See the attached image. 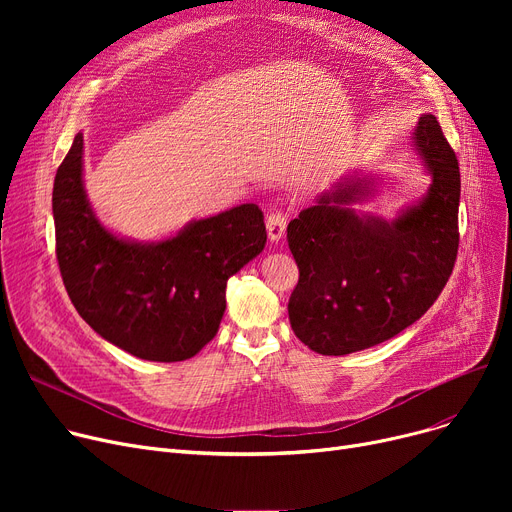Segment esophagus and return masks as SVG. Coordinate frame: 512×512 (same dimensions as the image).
<instances>
[{
  "instance_id": "esophagus-1",
  "label": "esophagus",
  "mask_w": 512,
  "mask_h": 512,
  "mask_svg": "<svg viewBox=\"0 0 512 512\" xmlns=\"http://www.w3.org/2000/svg\"><path fill=\"white\" fill-rule=\"evenodd\" d=\"M265 226L267 234H270V240L278 242L286 232V215L282 211H270L265 218Z\"/></svg>"
}]
</instances>
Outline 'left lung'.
Instances as JSON below:
<instances>
[{
    "instance_id": "1",
    "label": "left lung",
    "mask_w": 512,
    "mask_h": 512,
    "mask_svg": "<svg viewBox=\"0 0 512 512\" xmlns=\"http://www.w3.org/2000/svg\"><path fill=\"white\" fill-rule=\"evenodd\" d=\"M413 143L432 174L427 197L392 224L344 205L369 180L340 184L288 224L299 282L290 326L319 355H348L390 340L436 303L459 253V159L436 116H421Z\"/></svg>"
}]
</instances>
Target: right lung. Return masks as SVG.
Here are the masks:
<instances>
[{
	"instance_id": "obj_1",
	"label": "right lung",
	"mask_w": 512,
	"mask_h": 512,
	"mask_svg": "<svg viewBox=\"0 0 512 512\" xmlns=\"http://www.w3.org/2000/svg\"><path fill=\"white\" fill-rule=\"evenodd\" d=\"M56 257L78 315L122 351L159 363L195 357L218 334L226 284L267 240L255 203L141 245L107 232L83 186V134L53 182Z\"/></svg>"
}]
</instances>
